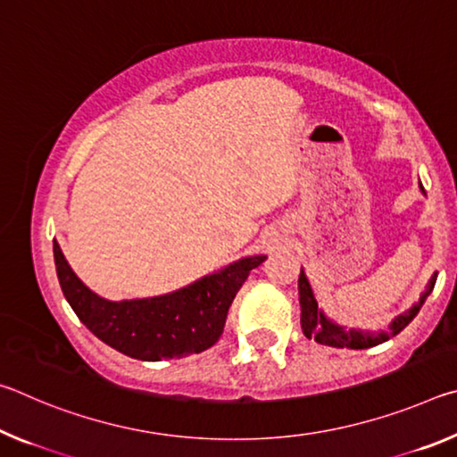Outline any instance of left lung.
<instances>
[{"instance_id":"8db88e82","label":"left lung","mask_w":457,"mask_h":457,"mask_svg":"<svg viewBox=\"0 0 457 457\" xmlns=\"http://www.w3.org/2000/svg\"><path fill=\"white\" fill-rule=\"evenodd\" d=\"M437 276H433L429 280L428 290L421 294L420 303L413 304L405 314L397 316L395 320L391 322V327L386 332H378V335H369V332H359V330H345L340 328L338 324H332L327 316L319 311V303H316L314 292L308 284L306 276L300 272L298 278V288H300V308H303V314H300V324H303L304 337L314 338L316 343L327 345V346H337V349H370V346H377L389 340L391 337L399 335L409 322H411L417 312H420L421 304L425 298L429 296V292L436 286Z\"/></svg>"}]
</instances>
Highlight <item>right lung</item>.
I'll return each mask as SVG.
<instances>
[{"mask_svg": "<svg viewBox=\"0 0 457 457\" xmlns=\"http://www.w3.org/2000/svg\"><path fill=\"white\" fill-rule=\"evenodd\" d=\"M266 256L236 262L218 274L159 298L111 303L84 286L54 242L62 292L92 335L119 353L138 361L179 359L204 353L218 343L228 311L247 274Z\"/></svg>", "mask_w": 457, "mask_h": 457, "instance_id": "right-lung-1", "label": "right lung"}]
</instances>
